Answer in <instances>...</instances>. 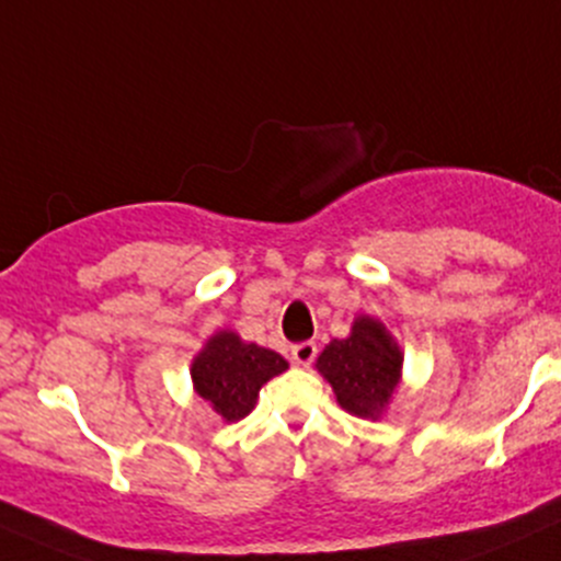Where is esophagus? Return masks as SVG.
I'll list each match as a JSON object with an SVG mask.
<instances>
[{
  "mask_svg": "<svg viewBox=\"0 0 561 561\" xmlns=\"http://www.w3.org/2000/svg\"><path fill=\"white\" fill-rule=\"evenodd\" d=\"M313 359H317V343L306 341V343H298V346H293V362L298 367H311Z\"/></svg>",
  "mask_w": 561,
  "mask_h": 561,
  "instance_id": "esophagus-1",
  "label": "esophagus"
}]
</instances>
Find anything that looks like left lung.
<instances>
[{
	"label": "left lung",
	"mask_w": 561,
	"mask_h": 561,
	"mask_svg": "<svg viewBox=\"0 0 561 561\" xmlns=\"http://www.w3.org/2000/svg\"><path fill=\"white\" fill-rule=\"evenodd\" d=\"M402 348L373 317H356L348 337H335L317 359V370L337 404L356 417L378 421L402 378Z\"/></svg>",
	"instance_id": "left-lung-1"
}]
</instances>
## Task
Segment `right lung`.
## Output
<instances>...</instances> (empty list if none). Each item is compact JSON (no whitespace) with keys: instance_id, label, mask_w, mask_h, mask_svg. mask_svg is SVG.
Here are the masks:
<instances>
[{"instance_id":"right-lung-1","label":"right lung","mask_w":561,"mask_h":561,"mask_svg":"<svg viewBox=\"0 0 561 561\" xmlns=\"http://www.w3.org/2000/svg\"><path fill=\"white\" fill-rule=\"evenodd\" d=\"M285 370V356L244 343L237 332L220 330L191 362V380L226 423H237L255 408L261 386Z\"/></svg>"}]
</instances>
